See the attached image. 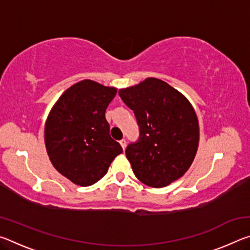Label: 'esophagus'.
Here are the masks:
<instances>
[{"label":"esophagus","instance_id":"1","mask_svg":"<svg viewBox=\"0 0 250 250\" xmlns=\"http://www.w3.org/2000/svg\"><path fill=\"white\" fill-rule=\"evenodd\" d=\"M120 145H121V146H122V149H125V146H126V141H125V139H122V140H120Z\"/></svg>","mask_w":250,"mask_h":250}]
</instances>
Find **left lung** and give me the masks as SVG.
<instances>
[{
	"label": "left lung",
	"instance_id": "obj_1",
	"mask_svg": "<svg viewBox=\"0 0 250 250\" xmlns=\"http://www.w3.org/2000/svg\"><path fill=\"white\" fill-rule=\"evenodd\" d=\"M133 110L140 135L125 149L135 176L151 188H163L184 174L195 158L200 129L188 100L166 82L147 78L119 90Z\"/></svg>",
	"mask_w": 250,
	"mask_h": 250
}]
</instances>
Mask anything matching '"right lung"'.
Segmentation results:
<instances>
[{"mask_svg": "<svg viewBox=\"0 0 250 250\" xmlns=\"http://www.w3.org/2000/svg\"><path fill=\"white\" fill-rule=\"evenodd\" d=\"M116 94V88L83 80L68 88L49 112L45 125L49 160L75 184H95L122 152L105 120V109Z\"/></svg>", "mask_w": 250, "mask_h": 250, "instance_id": "obj_1", "label": "right lung"}]
</instances>
